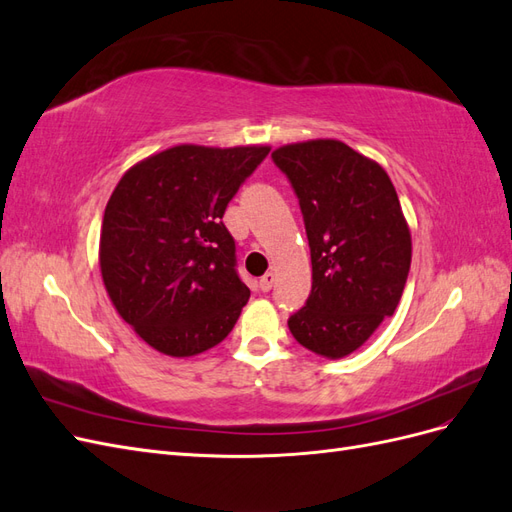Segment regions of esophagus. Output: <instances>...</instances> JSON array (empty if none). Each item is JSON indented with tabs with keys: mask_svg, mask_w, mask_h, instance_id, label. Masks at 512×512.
Returning a JSON list of instances; mask_svg holds the SVG:
<instances>
[{
	"mask_svg": "<svg viewBox=\"0 0 512 512\" xmlns=\"http://www.w3.org/2000/svg\"><path fill=\"white\" fill-rule=\"evenodd\" d=\"M273 284H275V273H265V275H262L260 277V290L262 292H269L271 288H273Z\"/></svg>",
	"mask_w": 512,
	"mask_h": 512,
	"instance_id": "esophagus-1",
	"label": "esophagus"
}]
</instances>
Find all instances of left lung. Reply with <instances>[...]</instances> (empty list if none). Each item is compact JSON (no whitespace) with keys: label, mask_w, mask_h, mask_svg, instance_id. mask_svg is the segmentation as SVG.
Masks as SVG:
<instances>
[{"label":"left lung","mask_w":512,"mask_h":512,"mask_svg":"<svg viewBox=\"0 0 512 512\" xmlns=\"http://www.w3.org/2000/svg\"><path fill=\"white\" fill-rule=\"evenodd\" d=\"M299 198L312 254V292L288 318L307 350L342 359L363 346L404 292L412 241L384 168L339 141L271 153Z\"/></svg>","instance_id":"1"}]
</instances>
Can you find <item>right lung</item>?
I'll return each instance as SVG.
<instances>
[{"label":"right lung","instance_id":"add662e5","mask_svg":"<svg viewBox=\"0 0 512 512\" xmlns=\"http://www.w3.org/2000/svg\"><path fill=\"white\" fill-rule=\"evenodd\" d=\"M269 147L179 145L132 166L108 200L100 269L119 316L168 356L218 346L250 299L222 218Z\"/></svg>","mask_w":512,"mask_h":512}]
</instances>
